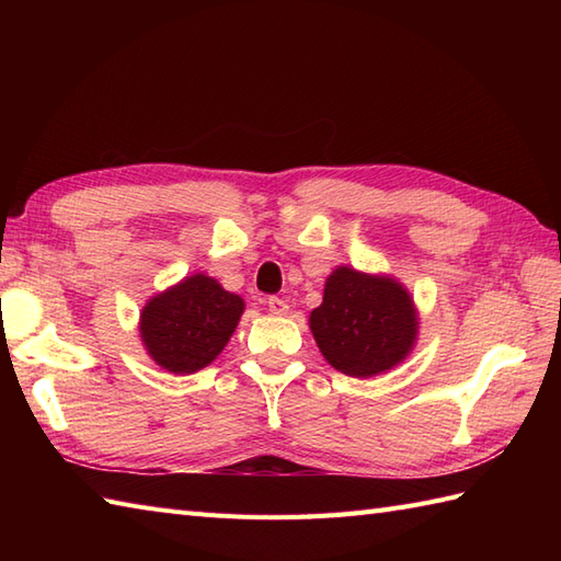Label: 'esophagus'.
Masks as SVG:
<instances>
[{"mask_svg": "<svg viewBox=\"0 0 561 561\" xmlns=\"http://www.w3.org/2000/svg\"><path fill=\"white\" fill-rule=\"evenodd\" d=\"M267 308H270L272 316H287L289 313V304L284 301V299H279V296H270Z\"/></svg>", "mask_w": 561, "mask_h": 561, "instance_id": "34e87169", "label": "esophagus"}]
</instances>
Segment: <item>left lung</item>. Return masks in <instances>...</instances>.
I'll use <instances>...</instances> for the list:
<instances>
[{
    "label": "left lung",
    "instance_id": "1",
    "mask_svg": "<svg viewBox=\"0 0 561 561\" xmlns=\"http://www.w3.org/2000/svg\"><path fill=\"white\" fill-rule=\"evenodd\" d=\"M330 366L368 378L404 362L416 340V308L410 291L383 274L337 267L325 282L323 304L308 318Z\"/></svg>",
    "mask_w": 561,
    "mask_h": 561
}]
</instances>
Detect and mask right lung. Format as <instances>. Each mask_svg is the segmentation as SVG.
Returning a JSON list of instances; mask_svg holds the SVG:
<instances>
[{"instance_id": "add662e5", "label": "right lung", "mask_w": 561, "mask_h": 561, "mask_svg": "<svg viewBox=\"0 0 561 561\" xmlns=\"http://www.w3.org/2000/svg\"><path fill=\"white\" fill-rule=\"evenodd\" d=\"M243 308L241 296L226 291L217 279L193 274L141 308V342L165 371L195 374L221 354Z\"/></svg>"}]
</instances>
